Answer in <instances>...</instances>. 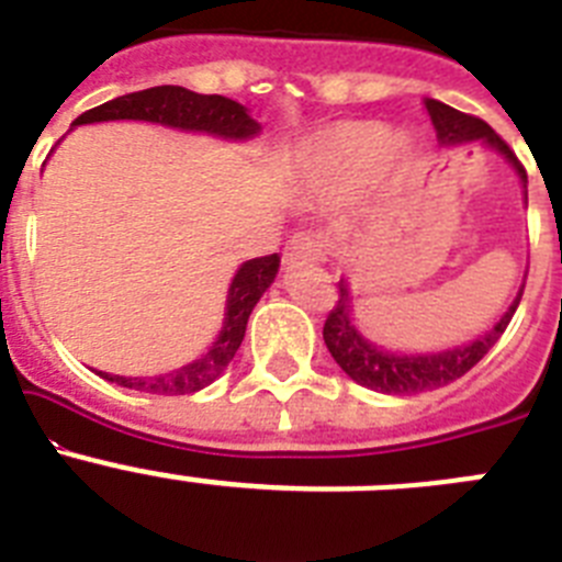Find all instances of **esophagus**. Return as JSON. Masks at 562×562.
<instances>
[{
    "label": "esophagus",
    "mask_w": 562,
    "mask_h": 562,
    "mask_svg": "<svg viewBox=\"0 0 562 562\" xmlns=\"http://www.w3.org/2000/svg\"><path fill=\"white\" fill-rule=\"evenodd\" d=\"M324 236L321 233H312V231H301L286 241L284 247V261L286 265H295L301 258H324Z\"/></svg>",
    "instance_id": "1"
}]
</instances>
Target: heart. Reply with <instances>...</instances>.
Returning a JSON list of instances; mask_svg holds the SVG:
<instances>
[{
    "label": "heart",
    "instance_id": "heart-1",
    "mask_svg": "<svg viewBox=\"0 0 562 562\" xmlns=\"http://www.w3.org/2000/svg\"><path fill=\"white\" fill-rule=\"evenodd\" d=\"M385 160L391 168H400L411 160V146L402 137H391L389 128L374 121L340 123L321 134L310 146V166L315 171L357 177L369 171L376 160Z\"/></svg>",
    "mask_w": 562,
    "mask_h": 562
}]
</instances>
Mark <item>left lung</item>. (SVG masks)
I'll use <instances>...</instances> for the list:
<instances>
[{"label": "left lung", "instance_id": "obj_1", "mask_svg": "<svg viewBox=\"0 0 562 562\" xmlns=\"http://www.w3.org/2000/svg\"><path fill=\"white\" fill-rule=\"evenodd\" d=\"M425 106H428V114H430V121H434L436 137H439L441 146L481 140L486 143V146L498 148L506 160L513 162L515 171L520 173V180H524V188H526V168L520 166V160L513 154V148L501 140V134L495 132L490 123H484L481 117H475V114L459 112V109L448 106V103L434 101V98H428ZM520 295H524V290L518 292V297L513 301L509 312H506L498 324H495V329H490L484 337H479V340L459 346V349L439 351V355L408 357V355H391V351L376 349V346H371V342L355 329V324H351V317H349L351 315L349 292H346V284L340 281V284H337L335 304H331L329 315H326L324 340L326 346H329L337 366H340L351 380L366 385V389L380 391V394H396V396L422 394V391L441 389V385L459 380V376H464L467 371L473 369L475 362H479L486 351L493 349L495 342H498V337L504 335V329L509 326V321H513L515 310H518Z\"/></svg>", "mask_w": 562, "mask_h": 562}]
</instances>
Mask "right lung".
<instances>
[{"label": "right lung", "instance_id": "add662e5", "mask_svg": "<svg viewBox=\"0 0 562 562\" xmlns=\"http://www.w3.org/2000/svg\"><path fill=\"white\" fill-rule=\"evenodd\" d=\"M101 121H148L162 123V126L186 128V132H207L231 137V140H247L258 132V123L252 121L241 103L231 101L222 95H200L186 87H151L143 92H128V95L114 98V101L101 103V106L89 109L81 117H76L72 126L81 123H101ZM278 272V252L272 256H258L245 261L233 276V284L227 290V312L225 326L211 349L200 360L188 362L182 369L160 376H117L101 374L103 380L117 382L123 389L146 391V394H193L211 385L227 362L236 357L238 346L245 340L247 317L258 297L265 295L267 286Z\"/></svg>", "mask_w": 562, "mask_h": 562}]
</instances>
